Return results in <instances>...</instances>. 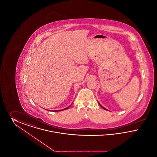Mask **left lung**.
I'll use <instances>...</instances> for the list:
<instances>
[{"label": "left lung", "instance_id": "8db88e82", "mask_svg": "<svg viewBox=\"0 0 157 157\" xmlns=\"http://www.w3.org/2000/svg\"><path fill=\"white\" fill-rule=\"evenodd\" d=\"M99 104V105H100V106H101V107H102V108H104V109H105V108H104V107H103V106H101V104Z\"/></svg>", "mask_w": 157, "mask_h": 157}]
</instances>
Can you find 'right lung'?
<instances>
[{"label": "right lung", "instance_id": "obj_1", "mask_svg": "<svg viewBox=\"0 0 157 157\" xmlns=\"http://www.w3.org/2000/svg\"><path fill=\"white\" fill-rule=\"evenodd\" d=\"M69 108V107H67V108H65V109H61V110H58V111H63V110H65V109H68Z\"/></svg>", "mask_w": 157, "mask_h": 157}]
</instances>
